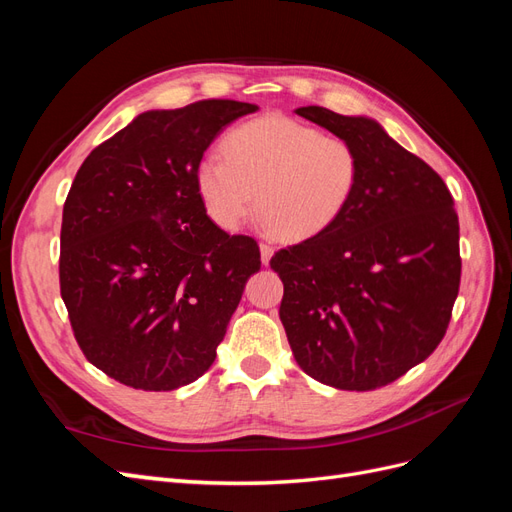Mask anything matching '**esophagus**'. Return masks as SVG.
Listing matches in <instances>:
<instances>
[{
    "label": "esophagus",
    "mask_w": 512,
    "mask_h": 512,
    "mask_svg": "<svg viewBox=\"0 0 512 512\" xmlns=\"http://www.w3.org/2000/svg\"><path fill=\"white\" fill-rule=\"evenodd\" d=\"M271 256H273V247L267 245V243H260V260H262V265H269Z\"/></svg>",
    "instance_id": "1"
}]
</instances>
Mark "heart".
I'll list each match as a JSON object with an SVG mask.
<instances>
[{
	"instance_id": "1",
	"label": "heart",
	"mask_w": 512,
	"mask_h": 512,
	"mask_svg": "<svg viewBox=\"0 0 512 512\" xmlns=\"http://www.w3.org/2000/svg\"><path fill=\"white\" fill-rule=\"evenodd\" d=\"M361 181L356 149L288 117H262L230 130L222 158L196 168V190L209 218L237 230L254 209L275 237L303 241L342 218Z\"/></svg>"
}]
</instances>
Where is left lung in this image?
Listing matches in <instances>:
<instances>
[{"instance_id":"obj_1","label":"left lung","mask_w":512,"mask_h":512,"mask_svg":"<svg viewBox=\"0 0 512 512\" xmlns=\"http://www.w3.org/2000/svg\"><path fill=\"white\" fill-rule=\"evenodd\" d=\"M361 160L333 226L280 250V320L307 376L342 391L395 382L438 348L459 292V220L442 177L374 119L301 106Z\"/></svg>"}]
</instances>
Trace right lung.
<instances>
[{
    "mask_svg": "<svg viewBox=\"0 0 512 512\" xmlns=\"http://www.w3.org/2000/svg\"><path fill=\"white\" fill-rule=\"evenodd\" d=\"M254 111L237 100L147 111L72 181L61 299L87 361L121 384L173 391L203 376L260 269L258 243L213 224L196 190L213 138Z\"/></svg>",
    "mask_w": 512,
    "mask_h": 512,
    "instance_id": "obj_1",
    "label": "right lung"
}]
</instances>
